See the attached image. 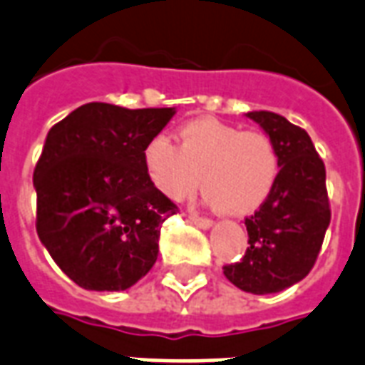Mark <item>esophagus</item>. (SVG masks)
I'll list each match as a JSON object with an SVG mask.
<instances>
[{"label":"esophagus","instance_id":"obj_1","mask_svg":"<svg viewBox=\"0 0 365 365\" xmlns=\"http://www.w3.org/2000/svg\"><path fill=\"white\" fill-rule=\"evenodd\" d=\"M189 222H191L193 226L201 227V230H210V227H212V222L208 218H202L199 214H189Z\"/></svg>","mask_w":365,"mask_h":365}]
</instances>
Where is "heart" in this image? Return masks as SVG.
Returning <instances> with one entry per match:
<instances>
[{"mask_svg": "<svg viewBox=\"0 0 365 365\" xmlns=\"http://www.w3.org/2000/svg\"><path fill=\"white\" fill-rule=\"evenodd\" d=\"M180 145L155 135L141 151L149 182L170 201H185L205 189V201L227 216H247L274 191L282 160L268 133L216 118H197L178 132Z\"/></svg>", "mask_w": 365, "mask_h": 365, "instance_id": "1", "label": "heart"}]
</instances>
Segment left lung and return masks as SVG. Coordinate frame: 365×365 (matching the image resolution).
Listing matches in <instances>:
<instances>
[{"label":"left lung","mask_w":365,"mask_h":365,"mask_svg":"<svg viewBox=\"0 0 365 365\" xmlns=\"http://www.w3.org/2000/svg\"><path fill=\"white\" fill-rule=\"evenodd\" d=\"M255 120L279 151L282 170L274 191L245 220L249 245L241 262L224 266V275L245 293H279L312 269L329 226L324 160L310 135L282 115L252 110Z\"/></svg>","instance_id":"obj_1"}]
</instances>
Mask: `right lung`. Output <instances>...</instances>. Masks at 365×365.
<instances>
[{
    "mask_svg": "<svg viewBox=\"0 0 365 365\" xmlns=\"http://www.w3.org/2000/svg\"><path fill=\"white\" fill-rule=\"evenodd\" d=\"M176 108L88 103L49 130L34 170L36 230L72 282L126 291L153 268L178 207L149 182L141 151Z\"/></svg>",
    "mask_w": 365,
    "mask_h": 365,
    "instance_id": "1",
    "label": "right lung"
}]
</instances>
